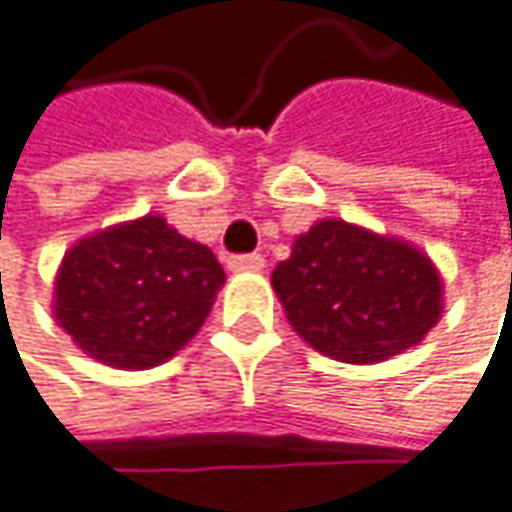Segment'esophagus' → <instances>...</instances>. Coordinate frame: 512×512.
Instances as JSON below:
<instances>
[{
	"mask_svg": "<svg viewBox=\"0 0 512 512\" xmlns=\"http://www.w3.org/2000/svg\"><path fill=\"white\" fill-rule=\"evenodd\" d=\"M264 254H233V258L227 261V267L233 270V273H261L264 270Z\"/></svg>",
	"mask_w": 512,
	"mask_h": 512,
	"instance_id": "34e87169",
	"label": "esophagus"
}]
</instances>
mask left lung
I'll return each mask as SVG.
<instances>
[{
  "instance_id": "left-lung-1",
  "label": "left lung",
  "mask_w": 512,
  "mask_h": 512,
  "mask_svg": "<svg viewBox=\"0 0 512 512\" xmlns=\"http://www.w3.org/2000/svg\"><path fill=\"white\" fill-rule=\"evenodd\" d=\"M273 288L303 342L357 366L420 345L444 312L429 254L342 218H321L294 239Z\"/></svg>"
}]
</instances>
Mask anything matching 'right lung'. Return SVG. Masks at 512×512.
<instances>
[{
	"label": "right lung",
	"mask_w": 512,
	"mask_h": 512,
	"mask_svg": "<svg viewBox=\"0 0 512 512\" xmlns=\"http://www.w3.org/2000/svg\"><path fill=\"white\" fill-rule=\"evenodd\" d=\"M221 285L224 270L206 245L143 215L65 251L53 315L92 360L137 372L194 339Z\"/></svg>",
	"instance_id": "right-lung-1"
}]
</instances>
